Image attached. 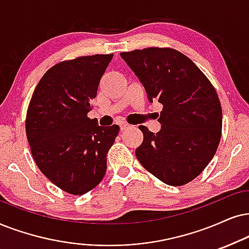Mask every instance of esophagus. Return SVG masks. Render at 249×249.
Instances as JSON below:
<instances>
[{
	"instance_id": "obj_1",
	"label": "esophagus",
	"mask_w": 249,
	"mask_h": 249,
	"mask_svg": "<svg viewBox=\"0 0 249 249\" xmlns=\"http://www.w3.org/2000/svg\"><path fill=\"white\" fill-rule=\"evenodd\" d=\"M119 127H121V130L123 131V130H125V128L130 127V125H128L127 123H121V124H119Z\"/></svg>"
}]
</instances>
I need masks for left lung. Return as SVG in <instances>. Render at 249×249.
<instances>
[{
  "mask_svg": "<svg viewBox=\"0 0 249 249\" xmlns=\"http://www.w3.org/2000/svg\"><path fill=\"white\" fill-rule=\"evenodd\" d=\"M121 56L149 97L163 106L160 132L140 125L135 149L141 165L160 180L181 186L196 178L215 155L222 135V107L215 87L187 56L172 48L148 47Z\"/></svg>",
  "mask_w": 249,
  "mask_h": 249,
  "instance_id": "left-lung-1",
  "label": "left lung"
}]
</instances>
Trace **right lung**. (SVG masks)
<instances>
[{
    "instance_id": "1",
    "label": "right lung",
    "mask_w": 249,
    "mask_h": 249,
    "mask_svg": "<svg viewBox=\"0 0 249 249\" xmlns=\"http://www.w3.org/2000/svg\"><path fill=\"white\" fill-rule=\"evenodd\" d=\"M112 55L57 63L42 75L28 105L25 130L34 161L69 194L83 195L100 184L119 132L118 125L100 126L87 116Z\"/></svg>"
}]
</instances>
